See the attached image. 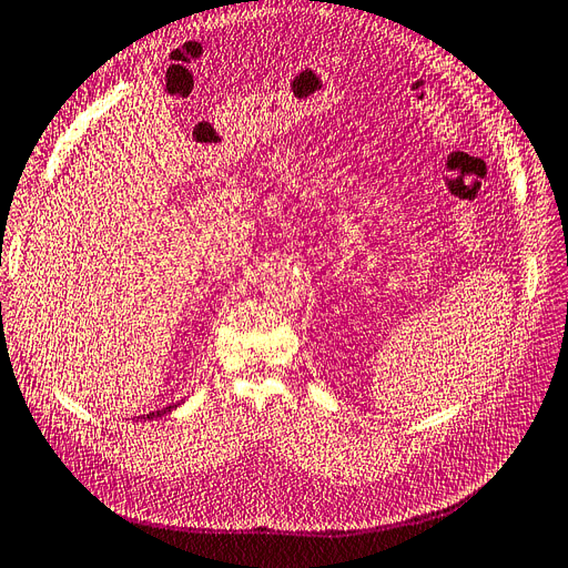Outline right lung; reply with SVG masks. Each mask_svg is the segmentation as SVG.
I'll return each instance as SVG.
<instances>
[{"mask_svg": "<svg viewBox=\"0 0 568 568\" xmlns=\"http://www.w3.org/2000/svg\"><path fill=\"white\" fill-rule=\"evenodd\" d=\"M178 407V403L175 405H168V407H163V409H156V412H149V415H144V419H156V417H163V415H168V412H173Z\"/></svg>", "mask_w": 568, "mask_h": 568, "instance_id": "obj_1", "label": "right lung"}]
</instances>
